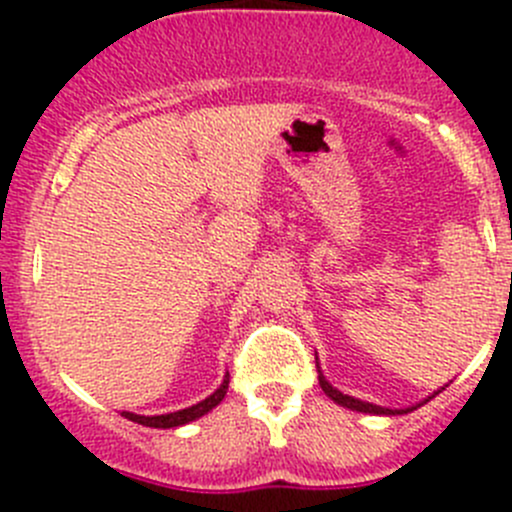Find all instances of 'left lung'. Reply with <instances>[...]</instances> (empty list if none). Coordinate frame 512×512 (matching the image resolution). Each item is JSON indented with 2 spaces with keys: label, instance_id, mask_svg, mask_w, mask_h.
I'll return each mask as SVG.
<instances>
[{
  "label": "left lung",
  "instance_id": "8db88e82",
  "mask_svg": "<svg viewBox=\"0 0 512 512\" xmlns=\"http://www.w3.org/2000/svg\"><path fill=\"white\" fill-rule=\"evenodd\" d=\"M319 371V369H317ZM319 386H322V391L324 394L329 396V399L332 401H337L339 406H347V409H352V411H361V414H376V416H391V414H406V411H414V409H399V411H394V409H384V406H376V404H366V401H359V399H354V396H347V394H342V391H337L334 389L332 384H329L327 379H324L322 376V371H319ZM421 406V404H418Z\"/></svg>",
  "mask_w": 512,
  "mask_h": 512
}]
</instances>
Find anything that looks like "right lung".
Listing matches in <instances>:
<instances>
[{
    "mask_svg": "<svg viewBox=\"0 0 512 512\" xmlns=\"http://www.w3.org/2000/svg\"><path fill=\"white\" fill-rule=\"evenodd\" d=\"M227 384H230V374H225L223 384H220V389L215 391V394H210L208 399L200 401V404L190 406V409H183V411H175V414H163V416H138V414H128V411H123V416L128 418V421H136L141 423V426H151V428H175V426H183V423H190L195 421V418L205 416L210 409H215V406L220 404V401L225 399L227 394Z\"/></svg>",
    "mask_w": 512,
    "mask_h": 512,
    "instance_id": "right-lung-1",
    "label": "right lung"
}]
</instances>
